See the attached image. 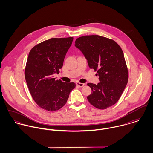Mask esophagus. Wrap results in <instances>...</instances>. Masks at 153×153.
Returning <instances> with one entry per match:
<instances>
[{
	"label": "esophagus",
	"instance_id": "obj_1",
	"mask_svg": "<svg viewBox=\"0 0 153 153\" xmlns=\"http://www.w3.org/2000/svg\"><path fill=\"white\" fill-rule=\"evenodd\" d=\"M76 84L78 87H83L85 85L84 84H83V83H79V82H76Z\"/></svg>",
	"mask_w": 153,
	"mask_h": 153
}]
</instances>
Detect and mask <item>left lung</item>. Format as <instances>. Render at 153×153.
I'll list each match as a JSON object with an SVG mask.
<instances>
[{
  "label": "left lung",
  "instance_id": "left-lung-1",
  "mask_svg": "<svg viewBox=\"0 0 153 153\" xmlns=\"http://www.w3.org/2000/svg\"><path fill=\"white\" fill-rule=\"evenodd\" d=\"M75 46L87 59L91 69L97 71L100 82L88 83L92 93L89 102L104 109L119 100L128 79V72L122 49L114 40L99 35H87L75 41Z\"/></svg>",
  "mask_w": 153,
  "mask_h": 153
}]
</instances>
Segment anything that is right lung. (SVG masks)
<instances>
[{
	"label": "right lung",
	"mask_w": 153,
	"mask_h": 153,
	"mask_svg": "<svg viewBox=\"0 0 153 153\" xmlns=\"http://www.w3.org/2000/svg\"><path fill=\"white\" fill-rule=\"evenodd\" d=\"M73 39L51 38L35 45L29 52L25 69L26 82L35 102L45 110L55 111L63 107L76 86L53 76L62 68Z\"/></svg>",
	"instance_id": "add662e5"
}]
</instances>
